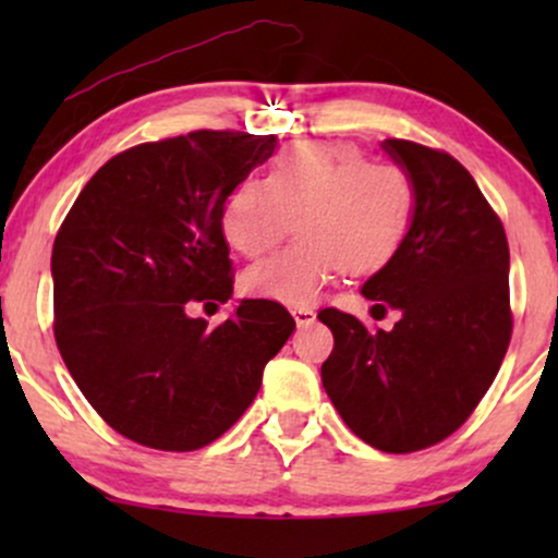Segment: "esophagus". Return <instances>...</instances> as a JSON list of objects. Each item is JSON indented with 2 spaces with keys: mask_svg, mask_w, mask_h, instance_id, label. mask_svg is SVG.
I'll return each instance as SVG.
<instances>
[{
  "mask_svg": "<svg viewBox=\"0 0 558 558\" xmlns=\"http://www.w3.org/2000/svg\"><path fill=\"white\" fill-rule=\"evenodd\" d=\"M291 315H293V319H296L299 328H310V325L317 319L312 306H296V310H291Z\"/></svg>",
  "mask_w": 558,
  "mask_h": 558,
  "instance_id": "34e87169",
  "label": "esophagus"
}]
</instances>
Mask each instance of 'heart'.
I'll list each match as a JSON object with an SVG mask.
<instances>
[{"instance_id":"b5f03b06","label":"heart","mask_w":558,"mask_h":558,"mask_svg":"<svg viewBox=\"0 0 558 558\" xmlns=\"http://www.w3.org/2000/svg\"><path fill=\"white\" fill-rule=\"evenodd\" d=\"M414 209L409 172L373 162L336 141H299L272 157L267 181H243L222 204V235L243 257H259L296 222L299 241L243 272L248 296L312 304L345 270L373 275L407 239Z\"/></svg>"}]
</instances>
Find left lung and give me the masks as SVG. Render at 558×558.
<instances>
[{
  "mask_svg": "<svg viewBox=\"0 0 558 558\" xmlns=\"http://www.w3.org/2000/svg\"><path fill=\"white\" fill-rule=\"evenodd\" d=\"M383 149L412 178L414 209L401 248L362 296L401 319L369 332L354 315L319 312L336 341L323 386L364 444L409 453L459 430L498 375L511 338L509 243L451 155L401 138Z\"/></svg>",
  "mask_w": 558,
  "mask_h": 558,
  "instance_id": "1",
  "label": "left lung"
}]
</instances>
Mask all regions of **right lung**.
Returning a JSON list of instances; mask_svg holds the SVG:
<instances>
[{
  "label": "right lung",
  "mask_w": 558,
  "mask_h": 558,
  "mask_svg": "<svg viewBox=\"0 0 558 558\" xmlns=\"http://www.w3.org/2000/svg\"><path fill=\"white\" fill-rule=\"evenodd\" d=\"M275 146L239 131L138 144L96 170L57 233V349L99 417L141 446L220 438L296 328L267 299H241L217 328L185 312L233 293L222 204Z\"/></svg>",
  "instance_id": "add662e5"
}]
</instances>
